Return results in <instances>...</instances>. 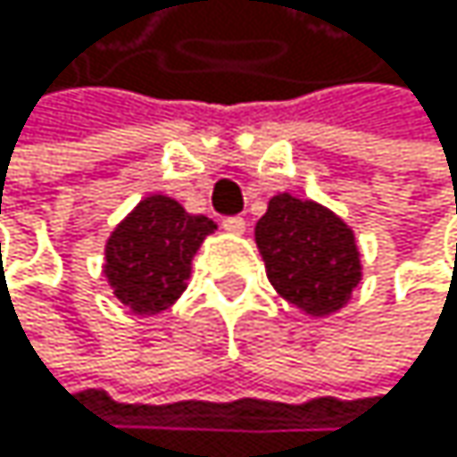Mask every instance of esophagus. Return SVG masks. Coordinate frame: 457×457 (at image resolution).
<instances>
[{
  "label": "esophagus",
  "instance_id": "obj_1",
  "mask_svg": "<svg viewBox=\"0 0 457 457\" xmlns=\"http://www.w3.org/2000/svg\"><path fill=\"white\" fill-rule=\"evenodd\" d=\"M221 227H224L227 233L241 236V233L246 230V221H244L241 216H224V219H221Z\"/></svg>",
  "mask_w": 457,
  "mask_h": 457
}]
</instances>
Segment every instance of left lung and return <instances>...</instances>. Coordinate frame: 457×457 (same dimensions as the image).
Listing matches in <instances>:
<instances>
[{"label": "left lung", "mask_w": 457, "mask_h": 457, "mask_svg": "<svg viewBox=\"0 0 457 457\" xmlns=\"http://www.w3.org/2000/svg\"><path fill=\"white\" fill-rule=\"evenodd\" d=\"M254 241L277 293L307 315L337 312L361 279L353 230L312 200L271 197Z\"/></svg>", "instance_id": "8db88e82"}]
</instances>
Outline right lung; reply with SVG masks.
I'll list each match as a JSON object with an SVG mask.
<instances>
[{
	"label": "right lung",
	"instance_id": "obj_1",
	"mask_svg": "<svg viewBox=\"0 0 457 457\" xmlns=\"http://www.w3.org/2000/svg\"><path fill=\"white\" fill-rule=\"evenodd\" d=\"M213 230L208 216L186 213L172 197H145L106 241V282L134 312H162L186 290L191 257Z\"/></svg>",
	"mask_w": 457,
	"mask_h": 457
}]
</instances>
